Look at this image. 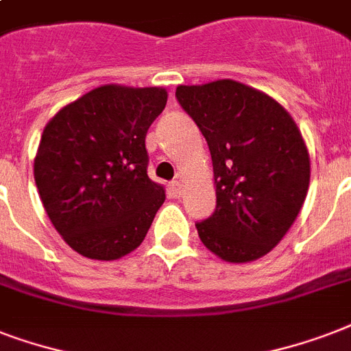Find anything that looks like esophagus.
<instances>
[{
	"mask_svg": "<svg viewBox=\"0 0 351 351\" xmlns=\"http://www.w3.org/2000/svg\"><path fill=\"white\" fill-rule=\"evenodd\" d=\"M169 189L175 197H182V193H184V184H182V180H173L169 184Z\"/></svg>",
	"mask_w": 351,
	"mask_h": 351,
	"instance_id": "1",
	"label": "esophagus"
}]
</instances>
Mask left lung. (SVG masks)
<instances>
[{
  "label": "left lung",
  "mask_w": 351,
  "mask_h": 351,
  "mask_svg": "<svg viewBox=\"0 0 351 351\" xmlns=\"http://www.w3.org/2000/svg\"><path fill=\"white\" fill-rule=\"evenodd\" d=\"M176 98L213 160L217 209L198 222V237L226 262L261 258L306 200L310 153L300 129L277 100L234 80L178 85Z\"/></svg>",
  "instance_id": "1"
}]
</instances>
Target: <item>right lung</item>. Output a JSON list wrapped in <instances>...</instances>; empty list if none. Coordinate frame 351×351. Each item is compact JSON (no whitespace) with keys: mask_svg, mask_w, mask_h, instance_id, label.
I'll return each instance as SVG.
<instances>
[{"mask_svg":"<svg viewBox=\"0 0 351 351\" xmlns=\"http://www.w3.org/2000/svg\"><path fill=\"white\" fill-rule=\"evenodd\" d=\"M162 87L101 85L47 121L34 180L49 219L76 253L117 261L142 244L165 189L147 176L145 134Z\"/></svg>","mask_w":351,"mask_h":351,"instance_id":"right-lung-1","label":"right lung"}]
</instances>
